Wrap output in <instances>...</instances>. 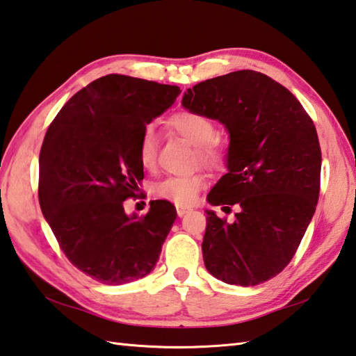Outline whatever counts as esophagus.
Instances as JSON below:
<instances>
[{
  "label": "esophagus",
  "mask_w": 356,
  "mask_h": 356,
  "mask_svg": "<svg viewBox=\"0 0 356 356\" xmlns=\"http://www.w3.org/2000/svg\"><path fill=\"white\" fill-rule=\"evenodd\" d=\"M188 211H191V208H186V207H180V205H177V216H179V218H182V216H185Z\"/></svg>",
  "instance_id": "esophagus-1"
}]
</instances>
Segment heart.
<instances>
[{"instance_id": "b5f03b06", "label": "heart", "mask_w": 356, "mask_h": 356, "mask_svg": "<svg viewBox=\"0 0 356 356\" xmlns=\"http://www.w3.org/2000/svg\"><path fill=\"white\" fill-rule=\"evenodd\" d=\"M170 127L188 143L196 146V156L200 163L208 168H219L224 163L225 149L218 140H214L216 124L211 118L193 111H180L170 118ZM156 154L157 136L154 128L148 127L143 129L138 140V160L145 170L154 168ZM204 185L205 180L200 174L172 176L152 185L151 193L154 197L172 202L176 205H190Z\"/></svg>"}]
</instances>
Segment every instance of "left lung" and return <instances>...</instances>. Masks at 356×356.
I'll return each mask as SVG.
<instances>
[{
    "label": "left lung",
    "instance_id": "1",
    "mask_svg": "<svg viewBox=\"0 0 356 356\" xmlns=\"http://www.w3.org/2000/svg\"><path fill=\"white\" fill-rule=\"evenodd\" d=\"M182 104L229 134L228 171L208 202L239 213L228 224L207 210L205 267L227 284L266 282L289 266L315 214L321 177L315 124L287 88L248 69L186 89Z\"/></svg>",
    "mask_w": 356,
    "mask_h": 356
}]
</instances>
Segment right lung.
I'll return each mask as SVG.
<instances>
[{
    "label": "right lung",
    "instance_id": "right-lung-1",
    "mask_svg": "<svg viewBox=\"0 0 356 356\" xmlns=\"http://www.w3.org/2000/svg\"><path fill=\"white\" fill-rule=\"evenodd\" d=\"M180 89L109 74L72 95L40 151L38 197L60 248L83 273L122 285L151 273L176 220L168 200L142 218L124 213L143 180L138 140Z\"/></svg>",
    "mask_w": 356,
    "mask_h": 356
}]
</instances>
